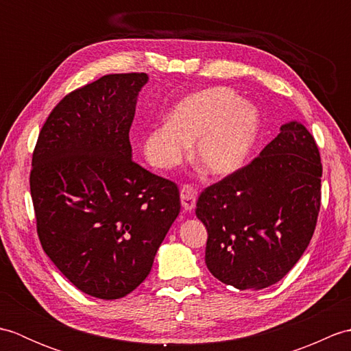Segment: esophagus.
Segmentation results:
<instances>
[{
  "mask_svg": "<svg viewBox=\"0 0 351 351\" xmlns=\"http://www.w3.org/2000/svg\"><path fill=\"white\" fill-rule=\"evenodd\" d=\"M196 199H197V191L190 184H185L181 189V204L185 211H191L193 208L196 206Z\"/></svg>",
  "mask_w": 351,
  "mask_h": 351,
  "instance_id": "1",
  "label": "esophagus"
}]
</instances>
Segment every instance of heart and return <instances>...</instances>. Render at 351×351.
Here are the masks:
<instances>
[{
	"mask_svg": "<svg viewBox=\"0 0 351 351\" xmlns=\"http://www.w3.org/2000/svg\"><path fill=\"white\" fill-rule=\"evenodd\" d=\"M259 114L229 87H208L176 104L169 121L154 125L141 147L156 169L180 164L193 146V158L205 173L228 176L240 169L255 145Z\"/></svg>",
	"mask_w": 351,
	"mask_h": 351,
	"instance_id": "1",
	"label": "heart"
}]
</instances>
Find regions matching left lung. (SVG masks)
<instances>
[{"label": "left lung", "mask_w": 351, "mask_h": 351, "mask_svg": "<svg viewBox=\"0 0 351 351\" xmlns=\"http://www.w3.org/2000/svg\"><path fill=\"white\" fill-rule=\"evenodd\" d=\"M322 175L314 136L289 122L256 158L200 193L196 215L214 278L253 291L279 282L314 235Z\"/></svg>", "instance_id": "left-lung-1"}]
</instances>
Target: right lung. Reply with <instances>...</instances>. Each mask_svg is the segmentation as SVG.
Returning <instances> with one entry per match:
<instances>
[{
    "mask_svg": "<svg viewBox=\"0 0 351 351\" xmlns=\"http://www.w3.org/2000/svg\"><path fill=\"white\" fill-rule=\"evenodd\" d=\"M146 73H111L66 95L33 151L37 235L52 263L104 300L146 279L181 210L180 189L131 160L130 130Z\"/></svg>",
    "mask_w": 351,
    "mask_h": 351,
    "instance_id": "obj_1",
    "label": "right lung"
}]
</instances>
